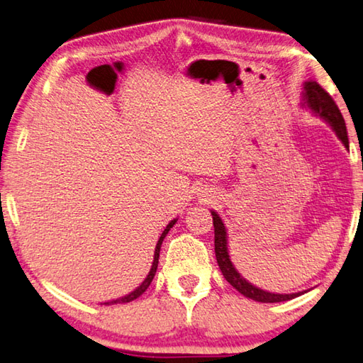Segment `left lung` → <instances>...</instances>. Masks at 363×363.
Instances as JSON below:
<instances>
[{
  "label": "left lung",
  "instance_id": "left-lung-1",
  "mask_svg": "<svg viewBox=\"0 0 363 363\" xmlns=\"http://www.w3.org/2000/svg\"><path fill=\"white\" fill-rule=\"evenodd\" d=\"M305 101L309 108H311L315 114L320 116L325 122L330 123V127L335 130V133L338 135L342 144L347 147V131H346V123L345 118H342L337 103L333 101V98L327 94V91L320 87V85L315 81L305 82ZM213 216V223H214V250H216V259L219 263V268L230 284H232L236 291L242 294L250 300L262 301V303H278V301H287L292 300L295 296L301 295L298 294H272L267 291H262V289L255 287L242 278V276L236 272L232 260H230L228 249H227V232L225 227L220 220V217L217 213H211Z\"/></svg>",
  "mask_w": 363,
  "mask_h": 363
}]
</instances>
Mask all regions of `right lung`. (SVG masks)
Instances as JSON below:
<instances>
[{"mask_svg": "<svg viewBox=\"0 0 363 363\" xmlns=\"http://www.w3.org/2000/svg\"><path fill=\"white\" fill-rule=\"evenodd\" d=\"M176 223V219L174 220H171L168 225H167V228L163 230V233H162V236L159 238V242H157V247H155V254H154V263H152V268H150V272H149V274H147V278L143 281V284L138 287V289H135L133 292L131 294H128L127 296H122V298H118V300H114V301H108V303H104V305H113V303H128V301H131V300H135V298H138V296L140 295H143L144 292H146V289L150 286V282H152V279H154V276H155V272H157V267H159V255H160V247H162V242H163V240H164V236H167V233L169 232L171 230V227H173Z\"/></svg>", "mask_w": 363, "mask_h": 363, "instance_id": "1", "label": "right lung"}]
</instances>
